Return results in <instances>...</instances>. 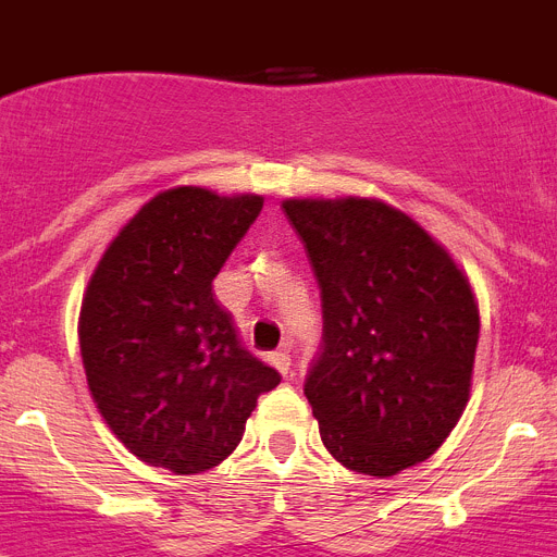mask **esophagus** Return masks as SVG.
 Masks as SVG:
<instances>
[{"mask_svg":"<svg viewBox=\"0 0 557 557\" xmlns=\"http://www.w3.org/2000/svg\"><path fill=\"white\" fill-rule=\"evenodd\" d=\"M270 366L282 373V376H289V366H293V362H289L287 351H275V354H270Z\"/></svg>","mask_w":557,"mask_h":557,"instance_id":"esophagus-1","label":"esophagus"}]
</instances>
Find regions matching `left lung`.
Instances as JSON below:
<instances>
[{
  "label": "left lung",
  "mask_w": 557,
  "mask_h": 557,
  "mask_svg": "<svg viewBox=\"0 0 557 557\" xmlns=\"http://www.w3.org/2000/svg\"><path fill=\"white\" fill-rule=\"evenodd\" d=\"M321 287L323 343L304 382L323 446L393 476L435 455L471 391L480 312L469 278L379 200L282 206Z\"/></svg>",
  "instance_id": "8db88e82"
}]
</instances>
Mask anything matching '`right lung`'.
<instances>
[{
	"label": "right lung",
	"mask_w": 557,
	"mask_h": 557,
	"mask_svg": "<svg viewBox=\"0 0 557 557\" xmlns=\"http://www.w3.org/2000/svg\"><path fill=\"white\" fill-rule=\"evenodd\" d=\"M262 198L198 186L161 191L120 231L81 309L97 410L122 444L172 474H200L243 441L256 398L282 376L243 346L211 282Z\"/></svg>",
	"instance_id": "obj_1"
}]
</instances>
